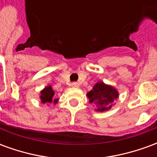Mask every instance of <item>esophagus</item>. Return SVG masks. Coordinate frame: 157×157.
<instances>
[{
  "label": "esophagus",
  "mask_w": 157,
  "mask_h": 157,
  "mask_svg": "<svg viewBox=\"0 0 157 157\" xmlns=\"http://www.w3.org/2000/svg\"><path fill=\"white\" fill-rule=\"evenodd\" d=\"M71 87H74V88H77L79 87V84L77 82H72L71 83Z\"/></svg>",
  "instance_id": "1"
}]
</instances>
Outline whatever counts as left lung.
Here are the masks:
<instances>
[{
  "instance_id": "1",
  "label": "left lung",
  "mask_w": 157,
  "mask_h": 157,
  "mask_svg": "<svg viewBox=\"0 0 157 157\" xmlns=\"http://www.w3.org/2000/svg\"><path fill=\"white\" fill-rule=\"evenodd\" d=\"M90 103L96 106L97 112H106L112 109L113 102L118 98L119 93L113 86L98 82L93 86L92 89L86 93Z\"/></svg>"
}]
</instances>
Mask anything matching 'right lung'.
I'll use <instances>...</instances> for the list:
<instances>
[{"label":"right lung","mask_w":157,"mask_h":157,"mask_svg":"<svg viewBox=\"0 0 157 157\" xmlns=\"http://www.w3.org/2000/svg\"><path fill=\"white\" fill-rule=\"evenodd\" d=\"M39 98L41 100L42 103H44V104L46 103L47 105H49L51 103L55 105L59 101V98H55V92L52 89V86L50 85L45 86L42 91H40Z\"/></svg>","instance_id":"right-lung-1"}]
</instances>
